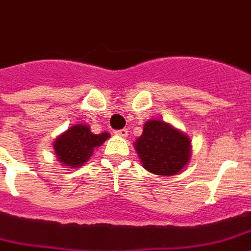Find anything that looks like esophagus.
<instances>
[{
  "mask_svg": "<svg viewBox=\"0 0 251 251\" xmlns=\"http://www.w3.org/2000/svg\"><path fill=\"white\" fill-rule=\"evenodd\" d=\"M116 134L122 138H127V135H129V131H127L126 129H121V130H117V131H116Z\"/></svg>",
  "mask_w": 251,
  "mask_h": 251,
  "instance_id": "34e87169",
  "label": "esophagus"
}]
</instances>
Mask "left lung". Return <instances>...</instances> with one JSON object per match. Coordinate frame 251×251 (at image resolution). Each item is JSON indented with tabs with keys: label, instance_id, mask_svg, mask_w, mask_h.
Here are the masks:
<instances>
[{
	"label": "left lung",
	"instance_id": "1",
	"mask_svg": "<svg viewBox=\"0 0 251 251\" xmlns=\"http://www.w3.org/2000/svg\"><path fill=\"white\" fill-rule=\"evenodd\" d=\"M190 138L161 120H150L134 143L143 167L157 176H175L190 160Z\"/></svg>",
	"mask_w": 251,
	"mask_h": 251
}]
</instances>
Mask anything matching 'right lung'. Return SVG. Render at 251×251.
I'll use <instances>...</instances> for the list:
<instances>
[{"label": "right lung", "instance_id": "add662e5", "mask_svg": "<svg viewBox=\"0 0 251 251\" xmlns=\"http://www.w3.org/2000/svg\"><path fill=\"white\" fill-rule=\"evenodd\" d=\"M109 137L108 133H91L87 125L76 124L57 138L53 149L61 164L69 168H79L88 161L94 150L101 146Z\"/></svg>", "mask_w": 251, "mask_h": 251}]
</instances>
